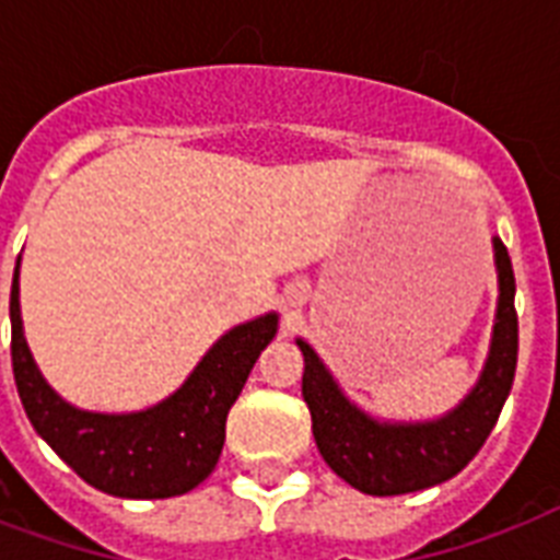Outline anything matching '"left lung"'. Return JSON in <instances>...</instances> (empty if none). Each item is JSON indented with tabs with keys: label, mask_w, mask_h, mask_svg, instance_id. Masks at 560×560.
<instances>
[{
	"label": "left lung",
	"mask_w": 560,
	"mask_h": 560,
	"mask_svg": "<svg viewBox=\"0 0 560 560\" xmlns=\"http://www.w3.org/2000/svg\"><path fill=\"white\" fill-rule=\"evenodd\" d=\"M497 270V311L486 363L470 392L439 418L392 421L377 418L342 392L314 346L296 337L305 358L302 395L314 421L316 447L328 468L351 488L372 497H395L433 488L456 477L486 444L512 392L517 366V314L509 249L491 237Z\"/></svg>",
	"instance_id": "1"
}]
</instances>
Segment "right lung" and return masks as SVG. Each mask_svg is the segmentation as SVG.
Wrapping results in <instances>:
<instances>
[{
  "label": "right lung",
  "mask_w": 560,
  "mask_h": 560,
  "mask_svg": "<svg viewBox=\"0 0 560 560\" xmlns=\"http://www.w3.org/2000/svg\"><path fill=\"white\" fill-rule=\"evenodd\" d=\"M279 331V314L229 328L179 389L136 412H92L69 404L43 377L22 331L20 258L11 284V363L25 416L69 468L104 494L165 500L209 477L226 442V416L255 360Z\"/></svg>",
  "instance_id": "right-lung-1"
}]
</instances>
